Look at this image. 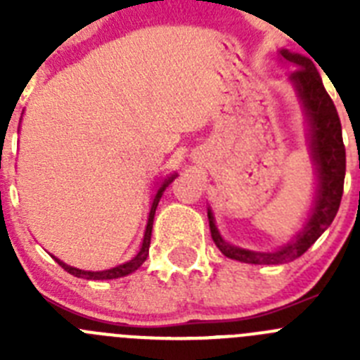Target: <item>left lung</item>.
Here are the masks:
<instances>
[{"label":"left lung","mask_w":360,"mask_h":360,"mask_svg":"<svg viewBox=\"0 0 360 360\" xmlns=\"http://www.w3.org/2000/svg\"><path fill=\"white\" fill-rule=\"evenodd\" d=\"M281 57L295 66L294 72L290 73V81L297 88L299 97L303 101L308 120H310L311 155L317 164L319 184H317L314 212L304 231L295 238V241L279 249L278 252H254V250L232 247L219 236L212 212H207L212 241L221 250V254L231 259L254 263V265H281V263L294 262L295 257L303 256L333 221L341 205L342 189H345L346 149L342 142L341 119L337 115L335 104L330 98L328 91L324 90L319 72L311 59H308L307 56L292 53L288 50H281Z\"/></svg>","instance_id":"8db88e82"}]
</instances>
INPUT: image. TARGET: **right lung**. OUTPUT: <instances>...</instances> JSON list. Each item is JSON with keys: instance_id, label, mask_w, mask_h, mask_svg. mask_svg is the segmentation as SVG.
<instances>
[{"instance_id": "right-lung-1", "label": "right lung", "mask_w": 360, "mask_h": 360, "mask_svg": "<svg viewBox=\"0 0 360 360\" xmlns=\"http://www.w3.org/2000/svg\"><path fill=\"white\" fill-rule=\"evenodd\" d=\"M173 178H174V174L171 178H167V180L162 184L160 189L157 191L155 198H153L151 211H149V218H148V227H146V234H144V241H142V247H141V250H139V254H136L133 259L126 262L124 265L115 266V269L103 270V272H88V270L73 269V266L66 265V263H63L61 259H57V257H53V259H56V262L59 263V265H61L66 272H70V274L75 276V278H82V279H117V278H124V276H128V274H131V272H135V270L146 262V257H148L149 243H151V229H153V218H155V211H157V205L162 198V193L165 191V187L173 182Z\"/></svg>"}]
</instances>
